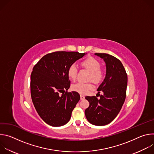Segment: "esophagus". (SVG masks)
I'll return each mask as SVG.
<instances>
[{"label":"esophagus","mask_w":154,"mask_h":154,"mask_svg":"<svg viewBox=\"0 0 154 154\" xmlns=\"http://www.w3.org/2000/svg\"><path fill=\"white\" fill-rule=\"evenodd\" d=\"M80 99H81V100L85 99V96H83V95H80Z\"/></svg>","instance_id":"34e87169"}]
</instances>
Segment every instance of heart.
<instances>
[{
  "label": "heart",
  "instance_id": "heart-1",
  "mask_svg": "<svg viewBox=\"0 0 154 154\" xmlns=\"http://www.w3.org/2000/svg\"><path fill=\"white\" fill-rule=\"evenodd\" d=\"M81 66L88 71H90L88 80H93L96 83H100L103 79L104 72L100 68V63L96 58L90 57L85 59L80 63ZM77 74V69L74 64L71 65L68 69V77L74 81L76 79ZM94 85L91 82L89 83H81L79 82L73 84L71 86L72 91L77 92L81 94H86L90 90H93Z\"/></svg>",
  "mask_w": 154,
  "mask_h": 154
}]
</instances>
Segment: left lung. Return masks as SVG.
Listing matches in <instances>:
<instances>
[{
    "mask_svg": "<svg viewBox=\"0 0 154 154\" xmlns=\"http://www.w3.org/2000/svg\"><path fill=\"white\" fill-rule=\"evenodd\" d=\"M95 55L103 59L106 75L97 89L100 98L85 97L90 105L85 113L89 122L102 126L110 123L119 113L126 97L127 75L122 63L116 57L107 54ZM100 91L104 93L103 95L99 94Z\"/></svg>",
    "mask_w": 154,
    "mask_h": 154,
    "instance_id": "1",
    "label": "left lung"
}]
</instances>
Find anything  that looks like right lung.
Returning <instances> with one entry per match:
<instances>
[{
    "instance_id": "right-lung-1",
    "label": "right lung",
    "mask_w": 154,
    "mask_h": 154,
    "mask_svg": "<svg viewBox=\"0 0 154 154\" xmlns=\"http://www.w3.org/2000/svg\"><path fill=\"white\" fill-rule=\"evenodd\" d=\"M86 54L58 51L42 57L34 66L30 77L32 100L41 118L53 127L69 122L80 94L68 92L71 83L68 69Z\"/></svg>"
}]
</instances>
